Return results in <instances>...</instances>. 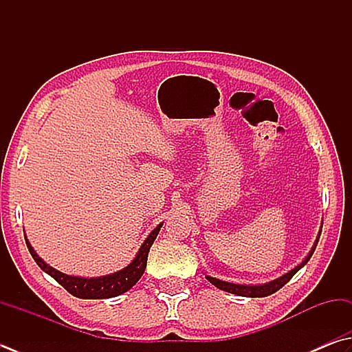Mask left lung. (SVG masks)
Segmentation results:
<instances>
[{
    "mask_svg": "<svg viewBox=\"0 0 352 352\" xmlns=\"http://www.w3.org/2000/svg\"><path fill=\"white\" fill-rule=\"evenodd\" d=\"M320 231H319V234H317V239H316V242L313 245V248H311V251H309V254L305 257V261H302V263H299L297 267H294L293 270L288 271L287 274L277 277L276 280H271L268 283H262V285H239V283H231V282L216 279V277H211V276H205V277H207V280L210 283H213L216 288L222 289V291H227V293H231V294H237V296H242V297H267L270 294L276 293V291H279L285 283H288L291 280V277H293L297 273V271L307 265V262L309 261L311 256H313V253H314V250L317 247V242H319Z\"/></svg>",
    "mask_w": 352,
    "mask_h": 352,
    "instance_id": "left-lung-1",
    "label": "left lung"
}]
</instances>
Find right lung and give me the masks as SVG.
<instances>
[{
	"instance_id": "obj_1",
	"label": "right lung",
	"mask_w": 352,
	"mask_h": 352,
	"mask_svg": "<svg viewBox=\"0 0 352 352\" xmlns=\"http://www.w3.org/2000/svg\"><path fill=\"white\" fill-rule=\"evenodd\" d=\"M162 223L164 222L159 223L157 227L148 234V237L145 239L144 243L141 245V248L138 251L136 257L131 261L130 265L116 271V273L101 276V277H90V279L89 277H76V276L64 274L61 271L50 267V265L45 263L43 258L36 254V251L33 250L25 234L24 237L33 261L38 263V267L41 268L44 273L52 276L53 279L61 285V287L67 289L70 294L79 297V299H110V297H116L127 293V291L133 287V285H136L139 279H141V276L145 271V267H147V257H148L150 247L153 245L159 230L162 227Z\"/></svg>"
}]
</instances>
